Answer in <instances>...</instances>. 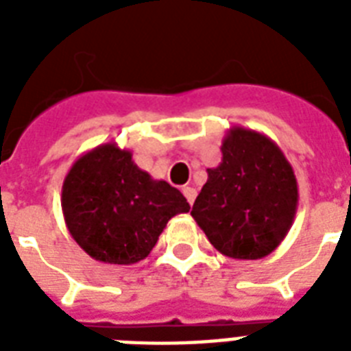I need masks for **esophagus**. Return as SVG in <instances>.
I'll return each mask as SVG.
<instances>
[{"mask_svg": "<svg viewBox=\"0 0 351 351\" xmlns=\"http://www.w3.org/2000/svg\"><path fill=\"white\" fill-rule=\"evenodd\" d=\"M182 193H184V197L187 198V202L193 206L195 198H197V189H193V187H184V189H182Z\"/></svg>", "mask_w": 351, "mask_h": 351, "instance_id": "esophagus-1", "label": "esophagus"}]
</instances>
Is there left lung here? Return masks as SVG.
Here are the masks:
<instances>
[{"label":"left lung","mask_w":351,"mask_h":351,"mask_svg":"<svg viewBox=\"0 0 351 351\" xmlns=\"http://www.w3.org/2000/svg\"><path fill=\"white\" fill-rule=\"evenodd\" d=\"M220 151L191 217L222 255L256 261L277 250L293 224V167L271 138L240 125L226 132Z\"/></svg>","instance_id":"8db88e82"}]
</instances>
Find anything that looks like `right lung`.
Returning <instances> with one entry per match:
<instances>
[{
  "label": "right lung",
  "mask_w": 351,
  "mask_h": 351,
  "mask_svg": "<svg viewBox=\"0 0 351 351\" xmlns=\"http://www.w3.org/2000/svg\"><path fill=\"white\" fill-rule=\"evenodd\" d=\"M189 209L176 187L154 180L117 142L82 154L63 180L62 211L69 233L104 264L143 261L167 222Z\"/></svg>",
  "instance_id": "add662e5"
}]
</instances>
